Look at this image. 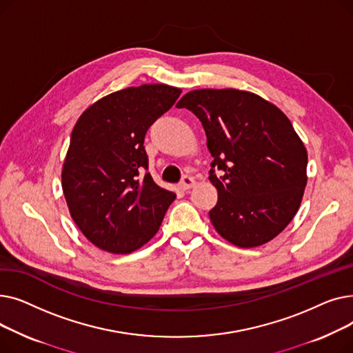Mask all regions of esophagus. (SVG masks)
<instances>
[{"label": "esophagus", "mask_w": 353, "mask_h": 353, "mask_svg": "<svg viewBox=\"0 0 353 353\" xmlns=\"http://www.w3.org/2000/svg\"><path fill=\"white\" fill-rule=\"evenodd\" d=\"M194 184H196V181H194V179L192 176H184L181 183H180V188L183 190H189V189L194 188Z\"/></svg>", "instance_id": "34e87169"}]
</instances>
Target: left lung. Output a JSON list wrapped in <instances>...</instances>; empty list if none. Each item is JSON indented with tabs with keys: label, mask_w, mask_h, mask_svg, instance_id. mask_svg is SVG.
I'll list each match as a JSON object with an SVG mask.
<instances>
[{
	"label": "left lung",
	"mask_w": 353,
	"mask_h": 353,
	"mask_svg": "<svg viewBox=\"0 0 353 353\" xmlns=\"http://www.w3.org/2000/svg\"><path fill=\"white\" fill-rule=\"evenodd\" d=\"M201 121L213 157L209 180L216 232L239 248L274 239L298 213L307 183V152L283 111L250 91L201 88L177 103Z\"/></svg>",
	"instance_id": "left-lung-1"
}]
</instances>
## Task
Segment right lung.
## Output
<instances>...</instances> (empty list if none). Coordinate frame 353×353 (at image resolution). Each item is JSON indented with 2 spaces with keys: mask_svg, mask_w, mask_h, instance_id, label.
Here are the masks:
<instances>
[{
  "mask_svg": "<svg viewBox=\"0 0 353 353\" xmlns=\"http://www.w3.org/2000/svg\"><path fill=\"white\" fill-rule=\"evenodd\" d=\"M167 84L127 87L92 103L72 128L61 186L74 223L87 240L114 254L132 253L160 229L176 199L148 167L144 136L176 103Z\"/></svg>",
  "mask_w": 353,
  "mask_h": 353,
  "instance_id": "right-lung-1",
  "label": "right lung"
}]
</instances>
